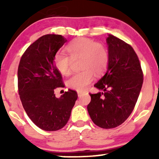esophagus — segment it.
I'll return each mask as SVG.
<instances>
[{"mask_svg":"<svg viewBox=\"0 0 159 159\" xmlns=\"http://www.w3.org/2000/svg\"><path fill=\"white\" fill-rule=\"evenodd\" d=\"M85 92H83V91H78V97H81L84 94Z\"/></svg>","mask_w":159,"mask_h":159,"instance_id":"obj_1","label":"esophagus"}]
</instances>
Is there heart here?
I'll return each instance as SVG.
<instances>
[{
    "label": "heart",
    "mask_w": 159,
    "mask_h": 159,
    "mask_svg": "<svg viewBox=\"0 0 159 159\" xmlns=\"http://www.w3.org/2000/svg\"><path fill=\"white\" fill-rule=\"evenodd\" d=\"M69 55L59 52L54 57V64L58 72L67 75L71 72L72 60L81 58V72L72 75L67 81L70 88L84 90L94 80L95 73L101 75L106 70L109 63V54L106 47L93 39L81 37L73 40L66 46Z\"/></svg>",
    "instance_id": "heart-1"
}]
</instances>
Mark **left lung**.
I'll return each mask as SVG.
<instances>
[{
  "label": "left lung",
  "instance_id": "1",
  "mask_svg": "<svg viewBox=\"0 0 159 159\" xmlns=\"http://www.w3.org/2000/svg\"><path fill=\"white\" fill-rule=\"evenodd\" d=\"M109 54L107 71L95 87L102 92L90 93L87 111L98 126L113 129L132 114L143 84V72L132 47L114 35L106 39Z\"/></svg>",
  "mask_w": 159,
  "mask_h": 159
}]
</instances>
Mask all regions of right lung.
<instances>
[{"instance_id": "obj_1", "label": "right lung", "mask_w": 159, "mask_h": 159, "mask_svg": "<svg viewBox=\"0 0 159 159\" xmlns=\"http://www.w3.org/2000/svg\"><path fill=\"white\" fill-rule=\"evenodd\" d=\"M66 42L58 34L41 36L27 48L18 69L19 93L24 109L33 123L48 132L59 130L67 123L78 98L77 93L72 90L60 98L54 94L63 84L54 57Z\"/></svg>"}]
</instances>
